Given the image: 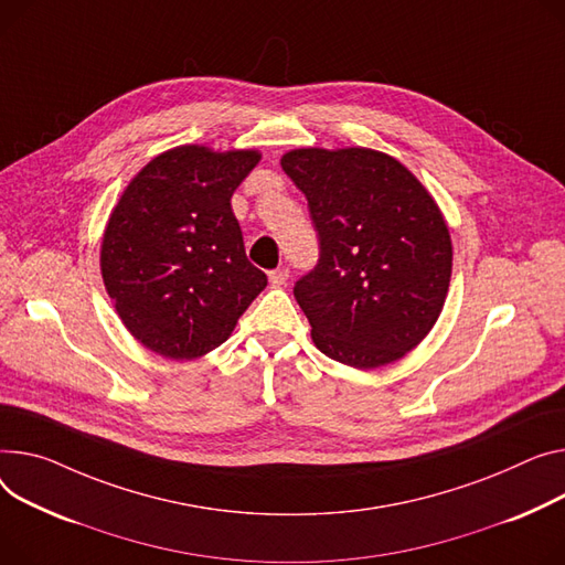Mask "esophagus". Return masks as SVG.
<instances>
[{"instance_id": "esophagus-1", "label": "esophagus", "mask_w": 565, "mask_h": 565, "mask_svg": "<svg viewBox=\"0 0 565 565\" xmlns=\"http://www.w3.org/2000/svg\"><path fill=\"white\" fill-rule=\"evenodd\" d=\"M288 277H290V270H288V268H277V270H270V275H268V279H270V284H273L275 288L284 286V284L288 281Z\"/></svg>"}]
</instances>
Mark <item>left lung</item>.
Masks as SVG:
<instances>
[{"instance_id": "1", "label": "left lung", "mask_w": 565, "mask_h": 565, "mask_svg": "<svg viewBox=\"0 0 565 565\" xmlns=\"http://www.w3.org/2000/svg\"><path fill=\"white\" fill-rule=\"evenodd\" d=\"M281 168L307 195L320 245L292 288L316 348L361 370L402 359L438 320L452 275L436 202L374 149H292Z\"/></svg>"}]
</instances>
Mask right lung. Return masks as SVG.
Segmentation results:
<instances>
[{
  "label": "right lung",
  "instance_id": "add662e5",
  "mask_svg": "<svg viewBox=\"0 0 565 565\" xmlns=\"http://www.w3.org/2000/svg\"><path fill=\"white\" fill-rule=\"evenodd\" d=\"M258 152L183 145L149 161L113 209L102 277L138 341L198 359L227 341L268 277L247 260L232 195Z\"/></svg>",
  "mask_w": 565,
  "mask_h": 565
}]
</instances>
